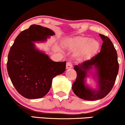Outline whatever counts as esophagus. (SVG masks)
Returning <instances> with one entry per match:
<instances>
[{
  "instance_id": "esophagus-1",
  "label": "esophagus",
  "mask_w": 125,
  "mask_h": 125,
  "mask_svg": "<svg viewBox=\"0 0 125 125\" xmlns=\"http://www.w3.org/2000/svg\"><path fill=\"white\" fill-rule=\"evenodd\" d=\"M73 67V64L70 62H68L66 63V69H71Z\"/></svg>"
}]
</instances>
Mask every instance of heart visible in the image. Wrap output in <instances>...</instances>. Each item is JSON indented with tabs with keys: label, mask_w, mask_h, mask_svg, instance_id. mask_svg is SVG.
Wrapping results in <instances>:
<instances>
[{
	"label": "heart",
	"mask_w": 125,
	"mask_h": 125,
	"mask_svg": "<svg viewBox=\"0 0 125 125\" xmlns=\"http://www.w3.org/2000/svg\"><path fill=\"white\" fill-rule=\"evenodd\" d=\"M67 46L71 50H78V56L87 57L95 54L100 45L98 42L95 40H90L88 37L79 36L69 39L67 41Z\"/></svg>",
	"instance_id": "obj_1"
}]
</instances>
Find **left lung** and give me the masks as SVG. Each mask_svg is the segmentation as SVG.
<instances>
[{
  "label": "left lung",
  "instance_id": "8db88e82",
  "mask_svg": "<svg viewBox=\"0 0 125 125\" xmlns=\"http://www.w3.org/2000/svg\"><path fill=\"white\" fill-rule=\"evenodd\" d=\"M100 36L103 41L100 52L91 59L74 66L77 77L72 85V89L78 97L85 100H100L107 95L113 88L118 73V55L113 43L107 36L102 34ZM93 66L97 70L98 90L88 88L84 84L87 72Z\"/></svg>",
  "mask_w": 125,
  "mask_h": 125
}]
</instances>
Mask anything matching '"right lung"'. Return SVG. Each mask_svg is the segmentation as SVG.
<instances>
[{
	"label": "right lung",
	"instance_id": "1",
	"mask_svg": "<svg viewBox=\"0 0 125 125\" xmlns=\"http://www.w3.org/2000/svg\"><path fill=\"white\" fill-rule=\"evenodd\" d=\"M55 35L53 31L33 24L21 32L8 55L7 69L17 92L28 99L44 97L50 90L52 79L66 69V62H55L35 49L33 42L43 41Z\"/></svg>",
	"mask_w": 125,
	"mask_h": 125
}]
</instances>
